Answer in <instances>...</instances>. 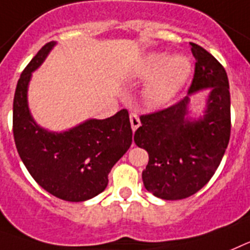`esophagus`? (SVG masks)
<instances>
[{"label": "esophagus", "instance_id": "1", "mask_svg": "<svg viewBox=\"0 0 250 250\" xmlns=\"http://www.w3.org/2000/svg\"><path fill=\"white\" fill-rule=\"evenodd\" d=\"M129 121H131V127H132V131H136L138 127L141 125V121L140 118H138V114L137 113L132 112L131 114H129Z\"/></svg>", "mask_w": 250, "mask_h": 250}]
</instances>
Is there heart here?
<instances>
[{"label": "heart", "mask_w": 250, "mask_h": 250, "mask_svg": "<svg viewBox=\"0 0 250 250\" xmlns=\"http://www.w3.org/2000/svg\"><path fill=\"white\" fill-rule=\"evenodd\" d=\"M191 73V64L184 55L168 56L153 53L141 62L137 77L151 79L145 94L149 103L155 105L170 102L186 83Z\"/></svg>", "instance_id": "heart-1"}]
</instances>
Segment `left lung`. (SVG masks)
Instances as JSON below:
<instances>
[{
  "instance_id": "1",
  "label": "left lung",
  "mask_w": 250,
  "mask_h": 250,
  "mask_svg": "<svg viewBox=\"0 0 250 250\" xmlns=\"http://www.w3.org/2000/svg\"><path fill=\"white\" fill-rule=\"evenodd\" d=\"M195 74L188 95L210 89L204 116L188 117L190 98L141 116L134 142L148 152L142 172L147 191L164 200H181L209 182L230 138L229 80L224 66L210 53L190 42Z\"/></svg>"
}]
</instances>
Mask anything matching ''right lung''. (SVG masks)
I'll return each instance as SVG.
<instances>
[{
    "instance_id": "add662e5",
    "label": "right lung",
    "mask_w": 250,
    "mask_h": 250,
    "mask_svg": "<svg viewBox=\"0 0 250 250\" xmlns=\"http://www.w3.org/2000/svg\"><path fill=\"white\" fill-rule=\"evenodd\" d=\"M56 45L39 50L21 74L14 98V138L23 165L41 188L65 201H85L108 185V173L132 143L127 109L105 119H88L64 132L44 129L32 118L27 104L31 73Z\"/></svg>"
}]
</instances>
